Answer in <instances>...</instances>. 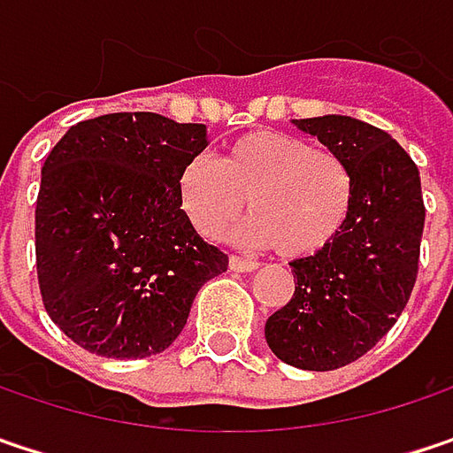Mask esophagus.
I'll list each match as a JSON object with an SVG mask.
<instances>
[{
  "mask_svg": "<svg viewBox=\"0 0 453 453\" xmlns=\"http://www.w3.org/2000/svg\"><path fill=\"white\" fill-rule=\"evenodd\" d=\"M227 267L233 269V272H254L259 265H257L254 259H246V257H235V254H230Z\"/></svg>",
  "mask_w": 453,
  "mask_h": 453,
  "instance_id": "esophagus-1",
  "label": "esophagus"
}]
</instances>
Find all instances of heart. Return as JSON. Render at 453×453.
<instances>
[{"label": "heart", "mask_w": 453, "mask_h": 453, "mask_svg": "<svg viewBox=\"0 0 453 453\" xmlns=\"http://www.w3.org/2000/svg\"><path fill=\"white\" fill-rule=\"evenodd\" d=\"M179 199L204 238L223 235L249 202L254 218L241 235L288 259H306L348 226L355 176L345 157L306 137L257 129L227 144L220 163L191 157L179 173Z\"/></svg>", "instance_id": "heart-1"}]
</instances>
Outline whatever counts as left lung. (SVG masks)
Here are the masks:
<instances>
[{"label":"left lung","mask_w":453,"mask_h":453,"mask_svg":"<svg viewBox=\"0 0 453 453\" xmlns=\"http://www.w3.org/2000/svg\"><path fill=\"white\" fill-rule=\"evenodd\" d=\"M345 157L355 176L348 226L319 254L296 259V293L265 324L269 349L303 371H334L373 348L418 280L426 204L412 157L379 127L349 116L296 121Z\"/></svg>","instance_id":"left-lung-1"}]
</instances>
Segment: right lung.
I'll return each instance as SVG.
<instances>
[{"instance_id":"add662e5","label":"right lung","mask_w":453,"mask_h":453,"mask_svg":"<svg viewBox=\"0 0 453 453\" xmlns=\"http://www.w3.org/2000/svg\"><path fill=\"white\" fill-rule=\"evenodd\" d=\"M204 124L105 113L74 124L41 171L35 269L43 309L104 357H150L181 334L199 288L227 269L181 210L179 173Z\"/></svg>"}]
</instances>
